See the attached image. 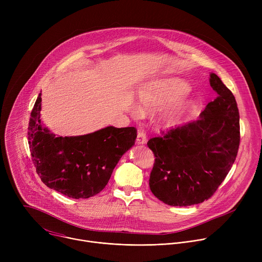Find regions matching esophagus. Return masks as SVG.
Segmentation results:
<instances>
[{
	"label": "esophagus",
	"instance_id": "34e87169",
	"mask_svg": "<svg viewBox=\"0 0 262 262\" xmlns=\"http://www.w3.org/2000/svg\"><path fill=\"white\" fill-rule=\"evenodd\" d=\"M147 137H146V133L144 129H139L138 130V137H137V142L139 144H144L146 143Z\"/></svg>",
	"mask_w": 262,
	"mask_h": 262
}]
</instances>
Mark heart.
<instances>
[{"label": "heart", "mask_w": 262, "mask_h": 262, "mask_svg": "<svg viewBox=\"0 0 262 262\" xmlns=\"http://www.w3.org/2000/svg\"><path fill=\"white\" fill-rule=\"evenodd\" d=\"M190 92V85L178 78H165L148 83L139 92V100L144 111H154L173 102L162 116L163 122L171 124L178 120L191 107V102L178 100ZM178 101L176 102V100ZM137 114L138 111H135Z\"/></svg>", "instance_id": "obj_1"}]
</instances>
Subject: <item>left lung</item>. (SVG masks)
I'll return each instance as SVG.
<instances>
[{"label":"left lung","mask_w":262,"mask_h":262,"mask_svg":"<svg viewBox=\"0 0 262 262\" xmlns=\"http://www.w3.org/2000/svg\"><path fill=\"white\" fill-rule=\"evenodd\" d=\"M210 86L217 96L198 120L161 130L147 142L155 155L149 178L152 194L171 206L208 200L230 171L239 147V113L232 92L214 73Z\"/></svg>","instance_id":"1"}]
</instances>
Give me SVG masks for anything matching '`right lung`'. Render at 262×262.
Here are the masks:
<instances>
[{"label":"right lung","instance_id":"add662e5","mask_svg":"<svg viewBox=\"0 0 262 262\" xmlns=\"http://www.w3.org/2000/svg\"><path fill=\"white\" fill-rule=\"evenodd\" d=\"M41 94L28 127L33 164L41 181L67 197L89 198L107 184L121 157L135 144L137 128L107 126L78 137H56L40 123Z\"/></svg>","mask_w":262,"mask_h":262}]
</instances>
